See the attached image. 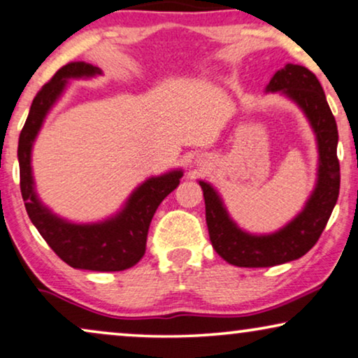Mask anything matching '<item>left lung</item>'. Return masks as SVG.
Wrapping results in <instances>:
<instances>
[{
  "instance_id": "1",
  "label": "left lung",
  "mask_w": 358,
  "mask_h": 358,
  "mask_svg": "<svg viewBox=\"0 0 358 358\" xmlns=\"http://www.w3.org/2000/svg\"><path fill=\"white\" fill-rule=\"evenodd\" d=\"M266 92H282L306 114L317 137L319 176L306 208L287 227L270 236H250L227 216L221 198L208 183L199 182L206 204L209 239L214 250L237 266H273L296 260L314 247L331 217L341 188L337 159V124L316 75L306 66L287 64L270 80Z\"/></svg>"
}]
</instances>
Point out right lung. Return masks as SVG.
<instances>
[{
    "mask_svg": "<svg viewBox=\"0 0 358 358\" xmlns=\"http://www.w3.org/2000/svg\"><path fill=\"white\" fill-rule=\"evenodd\" d=\"M99 73L101 70L92 64L70 62L57 70L55 75L39 90L19 136V185L24 206L32 224L65 264L82 270L121 271L131 268L144 257L152 217L165 196L178 187L182 171H170L147 180L132 193L126 208L117 216L101 224L87 226L65 222L54 216L39 203L32 188L31 149L47 111L64 92L66 78Z\"/></svg>",
    "mask_w": 358,
    "mask_h": 358,
    "instance_id": "add662e5",
    "label": "right lung"
}]
</instances>
